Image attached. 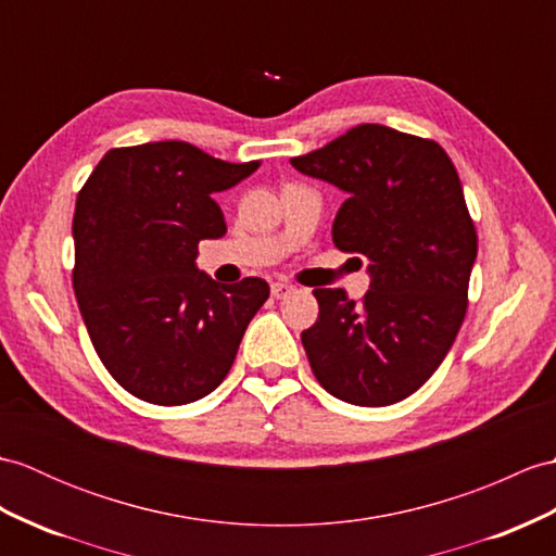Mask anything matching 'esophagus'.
Segmentation results:
<instances>
[{"label": "esophagus", "instance_id": "esophagus-1", "mask_svg": "<svg viewBox=\"0 0 556 556\" xmlns=\"http://www.w3.org/2000/svg\"><path fill=\"white\" fill-rule=\"evenodd\" d=\"M295 291V287L293 283H289V281H275L273 283V295L275 299H287L289 293H293Z\"/></svg>", "mask_w": 556, "mask_h": 556}]
</instances>
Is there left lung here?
Returning a JSON list of instances; mask_svg holds the SVG:
<instances>
[{
	"mask_svg": "<svg viewBox=\"0 0 556 556\" xmlns=\"http://www.w3.org/2000/svg\"><path fill=\"white\" fill-rule=\"evenodd\" d=\"M291 165L348 193L331 237L371 277L363 301L313 291L319 317L301 333L309 367L343 403L405 400L441 367L469 305L479 239L455 165L433 139L377 123Z\"/></svg>",
	"mask_w": 556,
	"mask_h": 556,
	"instance_id": "1",
	"label": "left lung"
}]
</instances>
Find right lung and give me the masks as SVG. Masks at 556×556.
Listing matches in <instances>:
<instances>
[{
    "mask_svg": "<svg viewBox=\"0 0 556 556\" xmlns=\"http://www.w3.org/2000/svg\"><path fill=\"white\" fill-rule=\"evenodd\" d=\"M257 165L149 141L111 149L77 193L75 299L103 367L135 397L187 405L235 365L269 287L257 277L217 283L197 255L201 239L227 231L215 193Z\"/></svg>",
    "mask_w": 556,
    "mask_h": 556,
    "instance_id": "add662e5",
    "label": "right lung"
}]
</instances>
